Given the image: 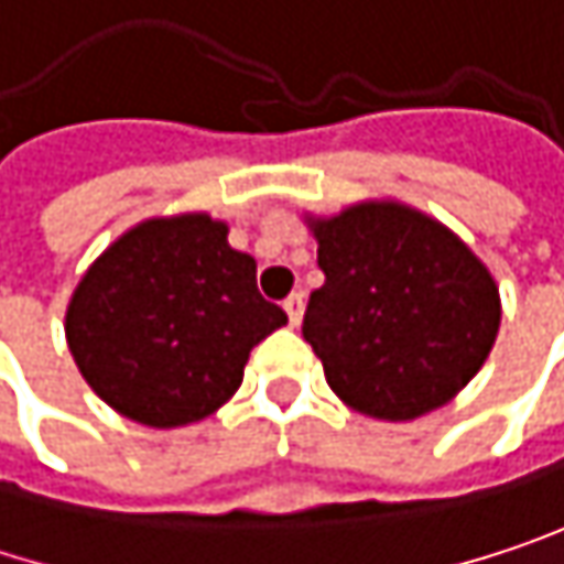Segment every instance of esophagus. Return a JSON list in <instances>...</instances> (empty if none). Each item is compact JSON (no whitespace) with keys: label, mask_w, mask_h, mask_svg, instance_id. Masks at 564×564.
I'll return each instance as SVG.
<instances>
[{"label":"esophagus","mask_w":564,"mask_h":564,"mask_svg":"<svg viewBox=\"0 0 564 564\" xmlns=\"http://www.w3.org/2000/svg\"><path fill=\"white\" fill-rule=\"evenodd\" d=\"M283 310L290 316V326H300V319H303V293H290L283 300Z\"/></svg>","instance_id":"obj_1"}]
</instances>
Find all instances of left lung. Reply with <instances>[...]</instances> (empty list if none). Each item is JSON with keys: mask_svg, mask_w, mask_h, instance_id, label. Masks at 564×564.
Masks as SVG:
<instances>
[{"mask_svg": "<svg viewBox=\"0 0 564 564\" xmlns=\"http://www.w3.org/2000/svg\"><path fill=\"white\" fill-rule=\"evenodd\" d=\"M306 225L326 283L310 293L303 339L329 389L379 421L447 404L500 333V290L484 261L398 202H359Z\"/></svg>", "mask_w": 564, "mask_h": 564, "instance_id": "left-lung-1", "label": "left lung"}]
</instances>
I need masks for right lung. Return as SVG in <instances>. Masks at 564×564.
<instances>
[{
  "mask_svg": "<svg viewBox=\"0 0 564 564\" xmlns=\"http://www.w3.org/2000/svg\"><path fill=\"white\" fill-rule=\"evenodd\" d=\"M286 323L258 293V264L205 212L150 218L120 235L80 278L64 316L84 382L147 427L218 411L251 349Z\"/></svg>",
  "mask_w": 564,
  "mask_h": 564,
  "instance_id": "add662e5",
  "label": "right lung"
}]
</instances>
